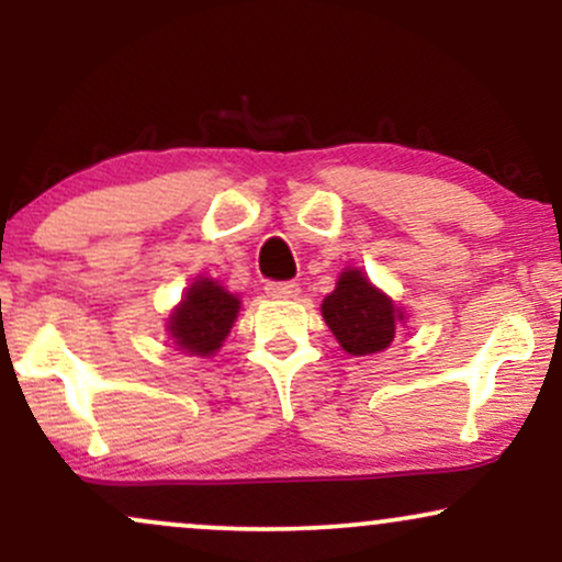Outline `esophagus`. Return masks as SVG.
<instances>
[{"instance_id": "1", "label": "esophagus", "mask_w": 562, "mask_h": 562, "mask_svg": "<svg viewBox=\"0 0 562 562\" xmlns=\"http://www.w3.org/2000/svg\"><path fill=\"white\" fill-rule=\"evenodd\" d=\"M299 285H295V282H269L267 285V295H272V299H282V301H288V299H295V295H299Z\"/></svg>"}]
</instances>
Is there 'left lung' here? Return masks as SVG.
Returning a JSON list of instances; mask_svg holds the SVG:
<instances>
[{
  "instance_id": "left-lung-1",
  "label": "left lung",
  "mask_w": 562,
  "mask_h": 562,
  "mask_svg": "<svg viewBox=\"0 0 562 562\" xmlns=\"http://www.w3.org/2000/svg\"><path fill=\"white\" fill-rule=\"evenodd\" d=\"M322 317L344 351L367 357L391 346L402 312L359 269H346L338 285L322 301Z\"/></svg>"
}]
</instances>
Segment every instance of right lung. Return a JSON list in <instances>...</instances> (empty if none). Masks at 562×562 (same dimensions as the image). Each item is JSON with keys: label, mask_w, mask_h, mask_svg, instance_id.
<instances>
[{"label": "right lung", "mask_w": 562, "mask_h": 562, "mask_svg": "<svg viewBox=\"0 0 562 562\" xmlns=\"http://www.w3.org/2000/svg\"><path fill=\"white\" fill-rule=\"evenodd\" d=\"M240 301L214 280H198L169 319V333L192 357H209L227 338Z\"/></svg>", "instance_id": "1"}]
</instances>
